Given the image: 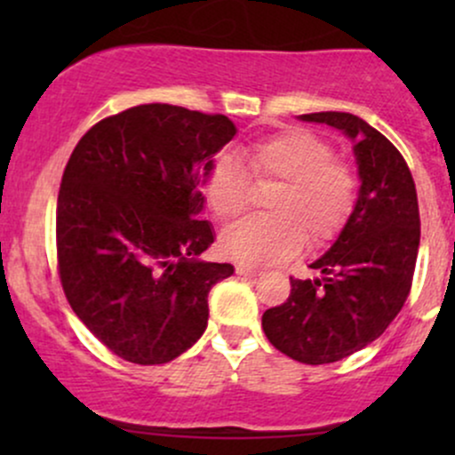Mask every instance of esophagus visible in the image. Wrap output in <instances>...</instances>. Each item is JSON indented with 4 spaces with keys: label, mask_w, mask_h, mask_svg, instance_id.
<instances>
[{
    "label": "esophagus",
    "mask_w": 455,
    "mask_h": 455,
    "mask_svg": "<svg viewBox=\"0 0 455 455\" xmlns=\"http://www.w3.org/2000/svg\"><path fill=\"white\" fill-rule=\"evenodd\" d=\"M235 274H237V275H243V278H257V275L260 274V269H257V267H250V265L239 263V265H235Z\"/></svg>",
    "instance_id": "34e87169"
}]
</instances>
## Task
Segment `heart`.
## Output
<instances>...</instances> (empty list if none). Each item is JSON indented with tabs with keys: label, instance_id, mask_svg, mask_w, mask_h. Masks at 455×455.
<instances>
[{
	"label": "heart",
	"instance_id": "obj_1",
	"mask_svg": "<svg viewBox=\"0 0 455 455\" xmlns=\"http://www.w3.org/2000/svg\"><path fill=\"white\" fill-rule=\"evenodd\" d=\"M245 162L260 184H278L267 216L245 218L222 235V252L242 263L269 265L299 248H323L342 233L357 205L359 181L331 143L304 128H289L248 145ZM213 216L231 222L248 212L252 180L235 156H218L203 177Z\"/></svg>",
	"mask_w": 455,
	"mask_h": 455
}]
</instances>
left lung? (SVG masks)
Returning <instances> with one entry per match:
<instances>
[{
	"label": "left lung",
	"instance_id": "1",
	"mask_svg": "<svg viewBox=\"0 0 455 455\" xmlns=\"http://www.w3.org/2000/svg\"><path fill=\"white\" fill-rule=\"evenodd\" d=\"M301 119L347 132L362 177L351 220L310 265L321 278H291L289 299L263 315L265 336L280 353L321 365L362 351L398 316L415 274L419 205L409 164L379 130L351 113Z\"/></svg>",
	"mask_w": 455,
	"mask_h": 455
}]
</instances>
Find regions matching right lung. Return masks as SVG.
Listing matches in <instances>:
<instances>
[{
    "mask_svg": "<svg viewBox=\"0 0 455 455\" xmlns=\"http://www.w3.org/2000/svg\"><path fill=\"white\" fill-rule=\"evenodd\" d=\"M235 137L227 115L139 104L78 140L57 196L61 289L117 357L166 363L207 327V295L233 274L196 257L213 243L198 190Z\"/></svg>",
    "mask_w": 455,
    "mask_h": 455,
    "instance_id": "obj_1",
    "label": "right lung"
}]
</instances>
